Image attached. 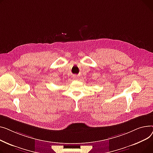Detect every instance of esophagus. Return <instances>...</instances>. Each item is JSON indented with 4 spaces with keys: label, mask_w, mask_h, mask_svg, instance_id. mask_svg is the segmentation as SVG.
Listing matches in <instances>:
<instances>
[{
    "label": "esophagus",
    "mask_w": 153,
    "mask_h": 153,
    "mask_svg": "<svg viewBox=\"0 0 153 153\" xmlns=\"http://www.w3.org/2000/svg\"><path fill=\"white\" fill-rule=\"evenodd\" d=\"M74 79H76L78 78V76H75L74 77Z\"/></svg>",
    "instance_id": "esophagus-1"
}]
</instances>
